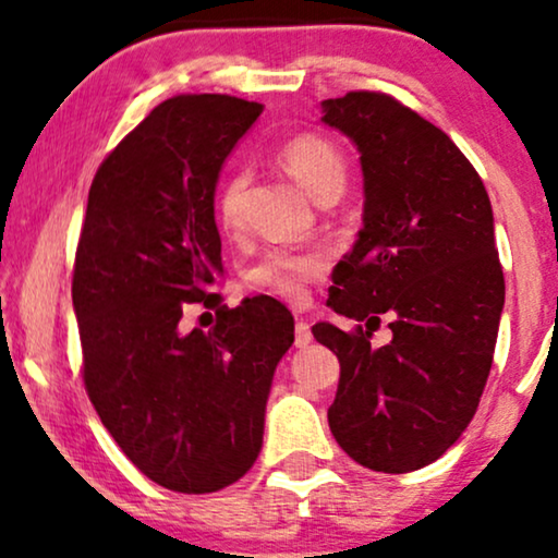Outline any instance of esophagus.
<instances>
[{"label":"esophagus","mask_w":558,"mask_h":558,"mask_svg":"<svg viewBox=\"0 0 558 558\" xmlns=\"http://www.w3.org/2000/svg\"><path fill=\"white\" fill-rule=\"evenodd\" d=\"M313 343V330H310V325L305 320H296L294 325V345L296 349H305V345Z\"/></svg>","instance_id":"obj_1"}]
</instances>
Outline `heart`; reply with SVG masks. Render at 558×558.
<instances>
[{"mask_svg": "<svg viewBox=\"0 0 558 558\" xmlns=\"http://www.w3.org/2000/svg\"><path fill=\"white\" fill-rule=\"evenodd\" d=\"M279 161L296 179L315 202H336L345 190L349 179V163L336 143L317 133H300L289 137L279 148ZM243 169H230L217 186L215 213L217 222L226 230H235L243 217V192H245ZM328 269V258L320 251H289L271 248L266 251L256 264L245 271L243 284L251 292L279 296L287 302H300L313 284Z\"/></svg>", "mask_w": 558, "mask_h": 558, "instance_id": "obj_1", "label": "heart"}]
</instances>
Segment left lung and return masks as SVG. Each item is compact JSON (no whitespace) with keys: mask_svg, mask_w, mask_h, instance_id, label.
<instances>
[{"mask_svg":"<svg viewBox=\"0 0 558 558\" xmlns=\"http://www.w3.org/2000/svg\"><path fill=\"white\" fill-rule=\"evenodd\" d=\"M356 143L364 228L328 305L359 325H313L341 361L330 433L361 466L415 472L472 423L495 359L505 277L480 173L444 130L381 92L325 99ZM387 312L393 341L371 343Z\"/></svg>","mask_w":558,"mask_h":558,"instance_id":"obj_1","label":"left lung"}]
</instances>
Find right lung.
Listing matches in <instances>:
<instances>
[{"label": "right lung", "instance_id": "1", "mask_svg": "<svg viewBox=\"0 0 558 558\" xmlns=\"http://www.w3.org/2000/svg\"><path fill=\"white\" fill-rule=\"evenodd\" d=\"M262 112L230 94L166 99L94 173L78 238L71 296L86 395L122 453L184 495L253 466L274 368L294 341L274 296L228 310L209 292L222 271L217 173ZM190 304L216 310L207 333L178 328Z\"/></svg>", "mask_w": 558, "mask_h": 558}]
</instances>
